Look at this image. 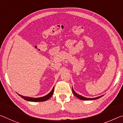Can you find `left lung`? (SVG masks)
Wrapping results in <instances>:
<instances>
[{"label": "left lung", "instance_id": "left-lung-1", "mask_svg": "<svg viewBox=\"0 0 123 123\" xmlns=\"http://www.w3.org/2000/svg\"><path fill=\"white\" fill-rule=\"evenodd\" d=\"M72 92H73V94L75 95V96L77 98H78L79 99H80L81 100H96V99H99V98H101V97L103 96V95H101V96H100V97H97V98H88L84 97L83 96H81V95L77 94L74 91L73 87H72Z\"/></svg>", "mask_w": 123, "mask_h": 123}]
</instances>
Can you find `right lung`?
I'll return each instance as SVG.
<instances>
[{"instance_id": "add662e5", "label": "right lung", "mask_w": 123, "mask_h": 123, "mask_svg": "<svg viewBox=\"0 0 123 123\" xmlns=\"http://www.w3.org/2000/svg\"><path fill=\"white\" fill-rule=\"evenodd\" d=\"M54 88L52 89L51 91L50 92L49 94H48L47 95H45L44 97H41V98H31V97H24L22 96V95L18 94L19 95L20 97H22L23 99H24L25 100H28V101H46L47 100H48L50 98H51L52 97V95L54 93Z\"/></svg>"}]
</instances>
